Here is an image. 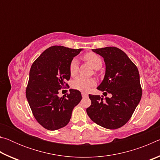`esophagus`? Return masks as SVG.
<instances>
[{
	"label": "esophagus",
	"instance_id": "34e87169",
	"mask_svg": "<svg viewBox=\"0 0 160 160\" xmlns=\"http://www.w3.org/2000/svg\"><path fill=\"white\" fill-rule=\"evenodd\" d=\"M88 93H86V92H82V97H88Z\"/></svg>",
	"mask_w": 160,
	"mask_h": 160
}]
</instances>
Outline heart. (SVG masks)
Instances as JSON below:
<instances>
[{"instance_id": "heart-1", "label": "heart", "mask_w": 160, "mask_h": 160, "mask_svg": "<svg viewBox=\"0 0 160 160\" xmlns=\"http://www.w3.org/2000/svg\"><path fill=\"white\" fill-rule=\"evenodd\" d=\"M85 60L94 69L98 70L102 66V59L97 54L94 53H88L84 56ZM70 74L71 76L76 75L78 72V62L77 59H72L69 66ZM95 85V81L92 78H85L83 77H78L72 81V87L75 90L86 92L90 88Z\"/></svg>"}]
</instances>
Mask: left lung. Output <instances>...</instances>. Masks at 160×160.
Returning <instances> with one entry per match:
<instances>
[{"instance_id":"obj_1","label":"left lung","mask_w":160,"mask_h":160,"mask_svg":"<svg viewBox=\"0 0 160 160\" xmlns=\"http://www.w3.org/2000/svg\"><path fill=\"white\" fill-rule=\"evenodd\" d=\"M104 58L105 75L97 89L112 97L89 94L91 105L86 109L91 120L107 129L121 128L128 122L142 97L140 75L135 65L116 47L92 49ZM103 93V94H104Z\"/></svg>"}]
</instances>
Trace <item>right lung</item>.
Here are the masks:
<instances>
[{"label":"right lung","instance_id":"obj_1","mask_svg":"<svg viewBox=\"0 0 160 160\" xmlns=\"http://www.w3.org/2000/svg\"><path fill=\"white\" fill-rule=\"evenodd\" d=\"M82 50L54 46L32 65L26 97L34 118L46 129L56 131L66 126L82 99L80 92L73 89L67 96L59 97L58 94L70 78V62Z\"/></svg>","mask_w":160,"mask_h":160}]
</instances>
